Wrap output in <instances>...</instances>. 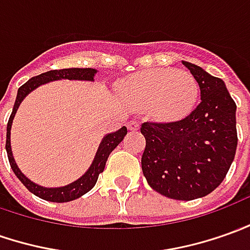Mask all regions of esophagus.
I'll return each instance as SVG.
<instances>
[{
    "instance_id": "obj_1",
    "label": "esophagus",
    "mask_w": 250,
    "mask_h": 250,
    "mask_svg": "<svg viewBox=\"0 0 250 250\" xmlns=\"http://www.w3.org/2000/svg\"><path fill=\"white\" fill-rule=\"evenodd\" d=\"M127 127H128V130H131V131H135V130H138V128H139V123L137 122V120H131V122H128Z\"/></svg>"
}]
</instances>
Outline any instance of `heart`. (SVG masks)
<instances>
[{
  "mask_svg": "<svg viewBox=\"0 0 250 250\" xmlns=\"http://www.w3.org/2000/svg\"><path fill=\"white\" fill-rule=\"evenodd\" d=\"M198 96V82L186 71L153 69L130 76L122 84V97L127 103L150 108L153 115L167 122L189 116Z\"/></svg>",
  "mask_w": 250,
  "mask_h": 250,
  "instance_id": "heart-1",
  "label": "heart"
}]
</instances>
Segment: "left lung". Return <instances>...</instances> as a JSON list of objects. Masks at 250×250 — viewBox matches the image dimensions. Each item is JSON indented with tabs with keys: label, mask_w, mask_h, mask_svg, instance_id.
<instances>
[{
	"label": "left lung",
	"mask_w": 250,
	"mask_h": 250,
	"mask_svg": "<svg viewBox=\"0 0 250 250\" xmlns=\"http://www.w3.org/2000/svg\"><path fill=\"white\" fill-rule=\"evenodd\" d=\"M196 78L201 103L188 118L172 123L146 122L142 172L161 196L190 201L212 193L223 182L237 149V105L225 82L182 61Z\"/></svg>",
	"instance_id": "8db88e82"
}]
</instances>
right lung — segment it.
Instances as JSON below:
<instances>
[{
  "label": "right lung",
  "instance_id": "obj_1",
  "mask_svg": "<svg viewBox=\"0 0 250 250\" xmlns=\"http://www.w3.org/2000/svg\"><path fill=\"white\" fill-rule=\"evenodd\" d=\"M97 72L98 71L96 68H65V69H59V71L54 69V71H47L45 74L34 76L28 82H25L21 87H19L16 101H15V105H13V111H12L11 118H9V122H8V127H6V146L5 147H6V153H8V159H9V163H11L12 169L19 178V181L23 183L32 194H35L42 200H46V201H50V203H68V201H74L76 198L82 197L83 194H86L87 191L93 189L96 186L98 175L104 172L106 160H108L109 154L112 153V150L125 139V134H127V127L123 125L122 128H119L118 131L109 132V134L104 135L90 167L87 168V171L81 178H78L76 181L68 183L65 186L45 188V186H41L38 183L32 182L30 178H27L21 172V169L19 168V166L16 164V160L13 157L11 146V128L15 115H16L20 104L25 97L35 89H38L42 84L54 82V81H62V79L94 82Z\"/></svg>",
  "mask_w": 250,
  "mask_h": 250
}]
</instances>
